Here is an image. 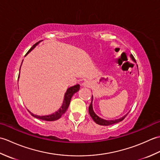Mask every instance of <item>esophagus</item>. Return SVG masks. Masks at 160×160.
I'll return each mask as SVG.
<instances>
[{"mask_svg": "<svg viewBox=\"0 0 160 160\" xmlns=\"http://www.w3.org/2000/svg\"><path fill=\"white\" fill-rule=\"evenodd\" d=\"M82 86L85 87H89L91 86V82L89 80H85L82 83Z\"/></svg>", "mask_w": 160, "mask_h": 160, "instance_id": "obj_1", "label": "esophagus"}]
</instances>
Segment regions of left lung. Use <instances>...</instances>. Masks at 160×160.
<instances>
[{
	"label": "left lung",
	"mask_w": 160,
	"mask_h": 160,
	"mask_svg": "<svg viewBox=\"0 0 160 160\" xmlns=\"http://www.w3.org/2000/svg\"><path fill=\"white\" fill-rule=\"evenodd\" d=\"M130 57L131 58L132 60L133 61V62H135V60L134 58V57L132 56V54L130 55ZM138 67V65H137ZM93 96H92V98H91V102L90 104V106L89 107V113L90 114V116L92 118V119L93 120V121L96 122V124H99V125H102V126H108V125H112V124H116L118 123V122H120L121 121H122L124 120V119L126 118V116L128 115V113H127L126 115H124V116H122V118H119V119H115V120H104V119H102L100 118L98 115H97L96 113H95V112L93 111Z\"/></svg>",
	"instance_id": "left-lung-1"
}]
</instances>
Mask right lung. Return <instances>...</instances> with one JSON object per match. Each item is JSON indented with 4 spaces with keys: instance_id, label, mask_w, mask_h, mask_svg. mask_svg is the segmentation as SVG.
Returning <instances> with one entry per match:
<instances>
[{
    "instance_id": "right-lung-1",
    "label": "right lung",
    "mask_w": 160,
    "mask_h": 160,
    "mask_svg": "<svg viewBox=\"0 0 160 160\" xmlns=\"http://www.w3.org/2000/svg\"><path fill=\"white\" fill-rule=\"evenodd\" d=\"M41 42V41H39L38 42L36 43L34 45H33V47H32L31 49L29 50V52L27 53V54L25 55V56L28 55V54L30 52H32V51L35 48V47L38 45V44ZM23 61V60H22ZM22 65V64H21ZM21 65H20V67H21ZM19 76H20V74H19ZM18 76V78H19ZM80 89V84H76V85H74L73 87H71L69 88H68L67 89V91L64 93V100H63V102L62 106L59 108L58 110L57 111H56L55 113H52L50 115H34L33 114L31 111H29L28 110V111L29 112L31 115H32L33 117H34L36 118H38L39 120H45V121H55L58 120V119L62 116V115L65 113L66 111L67 110L68 107L69 106V104H70V102H71V98H72L73 95L74 93H76V92H78V91Z\"/></svg>"
}]
</instances>
